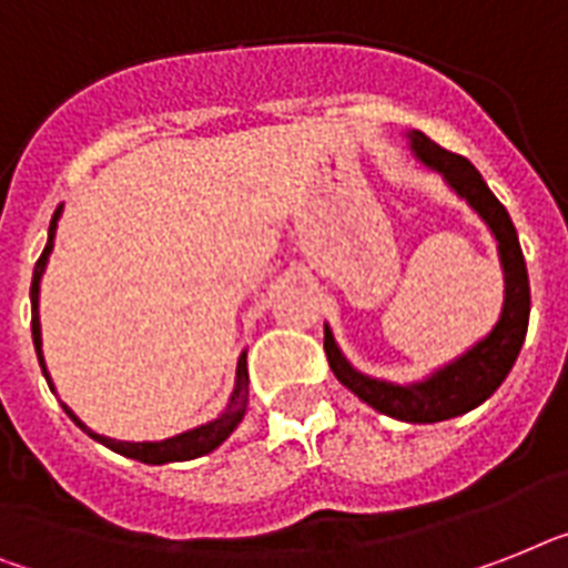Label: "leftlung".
Here are the masks:
<instances>
[{
    "label": "left lung",
    "mask_w": 568,
    "mask_h": 568,
    "mask_svg": "<svg viewBox=\"0 0 568 568\" xmlns=\"http://www.w3.org/2000/svg\"><path fill=\"white\" fill-rule=\"evenodd\" d=\"M406 142H409L412 156L418 159L426 171L438 173L444 185L470 205L494 234L505 278L503 313L479 342H473L458 357L438 365L420 379H412V383H392V379L357 372L336 345L331 325H325V354L331 372L336 374L342 386L351 388L372 409L383 412L388 418L406 420V424H438V420L467 415L503 386V379L510 374L519 357V348L526 342L528 316H531V287H528L526 257L519 250L517 229L510 223L505 205L496 200L494 191L487 189L481 173L464 156L447 153L444 148L429 142L420 130H406Z\"/></svg>",
    "instance_id": "left-lung-1"
}]
</instances>
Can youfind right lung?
Wrapping results in <instances>:
<instances>
[{"instance_id": "1", "label": "right lung", "mask_w": 568, "mask_h": 568, "mask_svg": "<svg viewBox=\"0 0 568 568\" xmlns=\"http://www.w3.org/2000/svg\"><path fill=\"white\" fill-rule=\"evenodd\" d=\"M60 214H63V205L54 211V217H51L49 226V241H45V250H42L40 261L34 266V278H31V336H34V348H37V359H40L42 377L49 383V388L58 395V388H54V379H51L49 368H45V357H42V331H40V281L45 275V266H49V255L54 250V234H58V223ZM246 403H250V372H246V351H243L241 357H237V368H234V388L232 395H229L226 409L220 412L217 418L209 420V424H200L194 429H185V433H176L171 438H162V442H119V438H110V435H98L95 429H89L78 415H74L65 403L63 412L74 424L81 426L83 433L92 438V442L104 444L110 447L112 453H119L124 458H135V462L144 464H171V462H191V458H200L211 449H217L220 444L226 442L229 435L237 429V424L246 415Z\"/></svg>"}]
</instances>
